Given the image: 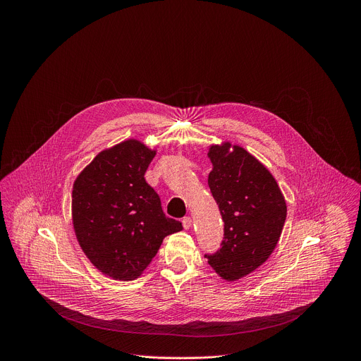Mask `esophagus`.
<instances>
[{
    "instance_id": "obj_1",
    "label": "esophagus",
    "mask_w": 361,
    "mask_h": 361,
    "mask_svg": "<svg viewBox=\"0 0 361 361\" xmlns=\"http://www.w3.org/2000/svg\"><path fill=\"white\" fill-rule=\"evenodd\" d=\"M191 224H192L191 217H184V219H183V227H184L185 230H188V228L191 227Z\"/></svg>"
}]
</instances>
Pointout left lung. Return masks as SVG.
Instances as JSON below:
<instances>
[{"label": "left lung", "instance_id": "obj_1", "mask_svg": "<svg viewBox=\"0 0 361 361\" xmlns=\"http://www.w3.org/2000/svg\"><path fill=\"white\" fill-rule=\"evenodd\" d=\"M209 187L224 221V240L209 264L227 281L259 269L276 248L287 205L271 173L248 151L231 142L209 148Z\"/></svg>", "mask_w": 361, "mask_h": 361}]
</instances>
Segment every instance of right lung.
Wrapping results in <instances>:
<instances>
[{
    "label": "right lung",
    "instance_id": "right-lung-1",
    "mask_svg": "<svg viewBox=\"0 0 361 361\" xmlns=\"http://www.w3.org/2000/svg\"><path fill=\"white\" fill-rule=\"evenodd\" d=\"M156 156L138 140L97 154L73 185V226L90 262L114 280H135L164 237L183 230L166 217L159 194L144 178Z\"/></svg>",
    "mask_w": 361,
    "mask_h": 361
}]
</instances>
